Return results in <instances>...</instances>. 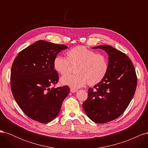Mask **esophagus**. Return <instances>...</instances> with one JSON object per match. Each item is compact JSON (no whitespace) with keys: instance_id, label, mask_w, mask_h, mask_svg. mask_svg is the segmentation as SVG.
<instances>
[{"instance_id":"obj_1","label":"esophagus","mask_w":148,"mask_h":148,"mask_svg":"<svg viewBox=\"0 0 148 148\" xmlns=\"http://www.w3.org/2000/svg\"><path fill=\"white\" fill-rule=\"evenodd\" d=\"M78 90L77 89H73V88H71L70 89V91L71 92H77Z\"/></svg>"}]
</instances>
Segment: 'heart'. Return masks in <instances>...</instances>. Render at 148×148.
I'll use <instances>...</instances> for the list:
<instances>
[{
    "label": "heart",
    "instance_id": "1",
    "mask_svg": "<svg viewBox=\"0 0 148 148\" xmlns=\"http://www.w3.org/2000/svg\"><path fill=\"white\" fill-rule=\"evenodd\" d=\"M67 59L57 56L53 60V67L58 73L65 75L69 72L70 64L77 65L74 75H66L60 82L73 89L83 87L86 83L93 86L101 82L109 69L108 59L106 56L97 53L86 47L78 46L66 52Z\"/></svg>",
    "mask_w": 148,
    "mask_h": 148
}]
</instances>
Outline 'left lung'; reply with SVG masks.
Returning <instances> with one entry per match:
<instances>
[{
  "instance_id": "1",
  "label": "left lung",
  "mask_w": 148,
  "mask_h": 148,
  "mask_svg": "<svg viewBox=\"0 0 148 148\" xmlns=\"http://www.w3.org/2000/svg\"><path fill=\"white\" fill-rule=\"evenodd\" d=\"M101 49L109 56V69L101 82L88 89L83 108L93 122L105 123L115 120L126 110L135 95L137 78L131 60L124 53L108 45Z\"/></svg>"
}]
</instances>
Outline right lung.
<instances>
[{"mask_svg":"<svg viewBox=\"0 0 148 148\" xmlns=\"http://www.w3.org/2000/svg\"><path fill=\"white\" fill-rule=\"evenodd\" d=\"M64 44L39 40L21 51L12 64L11 89L18 105L35 121L46 123L59 114L68 86L52 88L59 75L53 67V60L62 50Z\"/></svg>","mask_w":148,"mask_h":148,"instance_id":"obj_1","label":"right lung"}]
</instances>
